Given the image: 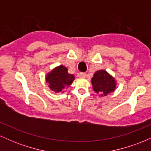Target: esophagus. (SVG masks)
I'll use <instances>...</instances> for the list:
<instances>
[{"label":"esophagus","instance_id":"34e87169","mask_svg":"<svg viewBox=\"0 0 151 151\" xmlns=\"http://www.w3.org/2000/svg\"><path fill=\"white\" fill-rule=\"evenodd\" d=\"M79 77L80 78H82V79H85V78L86 77V74L81 72V73L79 74Z\"/></svg>","mask_w":151,"mask_h":151}]
</instances>
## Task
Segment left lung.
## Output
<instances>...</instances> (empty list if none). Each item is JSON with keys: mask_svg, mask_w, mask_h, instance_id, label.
I'll return each mask as SVG.
<instances>
[{"mask_svg": "<svg viewBox=\"0 0 151 151\" xmlns=\"http://www.w3.org/2000/svg\"><path fill=\"white\" fill-rule=\"evenodd\" d=\"M93 90L101 96H106L116 88L115 78L104 70L96 71L91 78Z\"/></svg>", "mask_w": 151, "mask_h": 151, "instance_id": "8db88e82", "label": "left lung"}]
</instances>
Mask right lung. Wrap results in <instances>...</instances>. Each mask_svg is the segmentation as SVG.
<instances>
[{"label":"right lung","instance_id":"add662e5","mask_svg":"<svg viewBox=\"0 0 151 151\" xmlns=\"http://www.w3.org/2000/svg\"><path fill=\"white\" fill-rule=\"evenodd\" d=\"M74 79V74H69L67 67L62 65L55 67L45 76L48 87L55 93H63L64 90L72 84Z\"/></svg>","mask_w":151,"mask_h":151}]
</instances>
